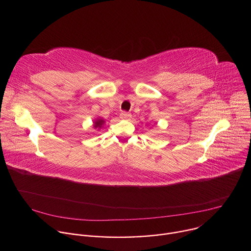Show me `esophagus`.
I'll return each mask as SVG.
<instances>
[{
    "instance_id": "obj_1",
    "label": "esophagus",
    "mask_w": 251,
    "mask_h": 251,
    "mask_svg": "<svg viewBox=\"0 0 251 251\" xmlns=\"http://www.w3.org/2000/svg\"><path fill=\"white\" fill-rule=\"evenodd\" d=\"M120 117H121V119H122V120H129V119H130V117H131V114H130V113H128V112L123 111V112L121 113Z\"/></svg>"
}]
</instances>
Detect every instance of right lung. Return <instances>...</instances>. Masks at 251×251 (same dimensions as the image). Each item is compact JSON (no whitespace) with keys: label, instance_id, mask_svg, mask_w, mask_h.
Returning a JSON list of instances; mask_svg holds the SVG:
<instances>
[{"label":"right lung","instance_id":"1","mask_svg":"<svg viewBox=\"0 0 251 251\" xmlns=\"http://www.w3.org/2000/svg\"><path fill=\"white\" fill-rule=\"evenodd\" d=\"M103 124H104V121L101 120V119H97V120L94 122V127L99 129V128L103 126Z\"/></svg>","mask_w":251,"mask_h":251}]
</instances>
